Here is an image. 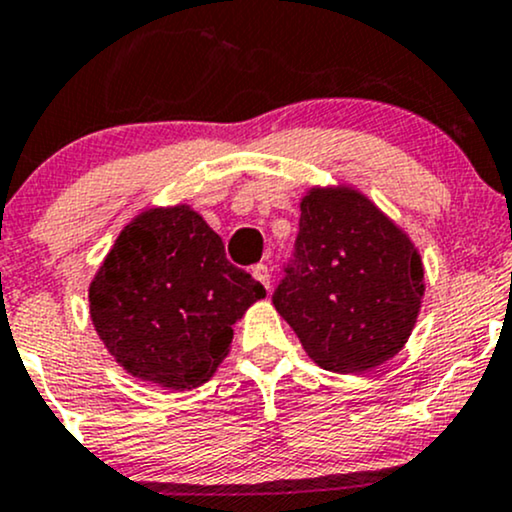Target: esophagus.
I'll use <instances>...</instances> for the list:
<instances>
[{
	"mask_svg": "<svg viewBox=\"0 0 512 512\" xmlns=\"http://www.w3.org/2000/svg\"><path fill=\"white\" fill-rule=\"evenodd\" d=\"M252 276H255V279L260 281L264 289L269 291V279H272V274H269L267 264H255V267H252Z\"/></svg>",
	"mask_w": 512,
	"mask_h": 512,
	"instance_id": "1",
	"label": "esophagus"
}]
</instances>
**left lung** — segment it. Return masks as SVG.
<instances>
[{
  "label": "left lung",
  "mask_w": 512,
  "mask_h": 512,
  "mask_svg": "<svg viewBox=\"0 0 512 512\" xmlns=\"http://www.w3.org/2000/svg\"><path fill=\"white\" fill-rule=\"evenodd\" d=\"M296 260L272 301L305 354L332 373H363L402 351L424 298L411 238L363 192L310 187L301 199Z\"/></svg>",
  "instance_id": "obj_1"
}]
</instances>
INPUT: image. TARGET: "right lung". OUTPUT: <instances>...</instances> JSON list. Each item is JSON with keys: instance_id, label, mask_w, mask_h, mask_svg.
Here are the masks:
<instances>
[{"instance_id": "1", "label": "right lung", "mask_w": 512, "mask_h": 512, "mask_svg": "<svg viewBox=\"0 0 512 512\" xmlns=\"http://www.w3.org/2000/svg\"><path fill=\"white\" fill-rule=\"evenodd\" d=\"M267 296L226 260L219 233L190 204L144 209L117 236L88 286L98 337L134 378L168 390L207 383L233 325Z\"/></svg>"}]
</instances>
